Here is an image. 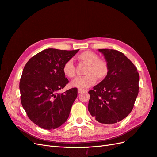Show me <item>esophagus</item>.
Returning <instances> with one entry per match:
<instances>
[{"label": "esophagus", "mask_w": 157, "mask_h": 157, "mask_svg": "<svg viewBox=\"0 0 157 157\" xmlns=\"http://www.w3.org/2000/svg\"><path fill=\"white\" fill-rule=\"evenodd\" d=\"M84 92V90H81V89H78V94H81V93H82V92Z\"/></svg>", "instance_id": "1"}]
</instances>
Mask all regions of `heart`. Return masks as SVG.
I'll list each match as a JSON object with an SVG mask.
<instances>
[{"label":"heart","mask_w":157,"mask_h":157,"mask_svg":"<svg viewBox=\"0 0 157 157\" xmlns=\"http://www.w3.org/2000/svg\"><path fill=\"white\" fill-rule=\"evenodd\" d=\"M78 59L82 62L88 64L85 71L86 76L75 79L71 82V86L78 89H87L99 80L105 79L109 73V65L107 61L99 59V56L95 52L86 50L78 56ZM63 73L66 77L73 78L75 77V66L71 60L67 61L63 66Z\"/></svg>","instance_id":"obj_1"}]
</instances>
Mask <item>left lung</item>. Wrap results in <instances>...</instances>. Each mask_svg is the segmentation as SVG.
Here are the masks:
<instances>
[{
	"instance_id": "obj_1",
	"label": "left lung",
	"mask_w": 157,
	"mask_h": 157,
	"mask_svg": "<svg viewBox=\"0 0 157 157\" xmlns=\"http://www.w3.org/2000/svg\"><path fill=\"white\" fill-rule=\"evenodd\" d=\"M109 65L107 77L88 92V111L96 120L115 124L132 111L139 92V73L136 66L122 52L99 49Z\"/></svg>"
}]
</instances>
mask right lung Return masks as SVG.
Here are the masks:
<instances>
[{
	"mask_svg": "<svg viewBox=\"0 0 157 157\" xmlns=\"http://www.w3.org/2000/svg\"><path fill=\"white\" fill-rule=\"evenodd\" d=\"M78 50H44L32 57L23 70L20 82L21 105L29 119L45 130L59 127L69 116L77 88L58 92L69 82L63 66Z\"/></svg>",
	"mask_w": 157,
	"mask_h": 157,
	"instance_id": "add662e5",
	"label": "right lung"
}]
</instances>
